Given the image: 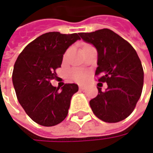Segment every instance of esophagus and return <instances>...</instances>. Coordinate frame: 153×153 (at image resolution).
Masks as SVG:
<instances>
[{
	"mask_svg": "<svg viewBox=\"0 0 153 153\" xmlns=\"http://www.w3.org/2000/svg\"><path fill=\"white\" fill-rule=\"evenodd\" d=\"M86 88V87L84 86V85H79V89L80 90H84Z\"/></svg>",
	"mask_w": 153,
	"mask_h": 153,
	"instance_id": "34e87169",
	"label": "esophagus"
}]
</instances>
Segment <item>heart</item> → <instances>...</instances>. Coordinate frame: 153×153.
<instances>
[{
  "instance_id": "1",
  "label": "heart",
  "mask_w": 153,
  "mask_h": 153,
  "mask_svg": "<svg viewBox=\"0 0 153 153\" xmlns=\"http://www.w3.org/2000/svg\"><path fill=\"white\" fill-rule=\"evenodd\" d=\"M74 79L76 80V81H79V82H81V81H83L84 79H85V74L82 72V71H79V70H76L74 71L73 74Z\"/></svg>"
}]
</instances>
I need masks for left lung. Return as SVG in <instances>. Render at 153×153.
<instances>
[{"instance_id":"1","label":"left lung","mask_w":153,"mask_h":153,"mask_svg":"<svg viewBox=\"0 0 153 153\" xmlns=\"http://www.w3.org/2000/svg\"><path fill=\"white\" fill-rule=\"evenodd\" d=\"M81 38L97 51L96 74L107 83L106 91L97 88V96L89 102L97 118L116 123L127 118L140 98L143 86L141 60L130 44L108 28L80 33Z\"/></svg>"}]
</instances>
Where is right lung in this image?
<instances>
[{"label":"right lung","mask_w":153,"mask_h":153,"mask_svg":"<svg viewBox=\"0 0 153 153\" xmlns=\"http://www.w3.org/2000/svg\"><path fill=\"white\" fill-rule=\"evenodd\" d=\"M80 40L79 33L49 32L28 44L17 58L12 81L16 96L27 115L38 125L54 126L68 114L70 100L78 92L75 83L56 88L51 80L56 78L66 50Z\"/></svg>","instance_id":"add662e5"}]
</instances>
